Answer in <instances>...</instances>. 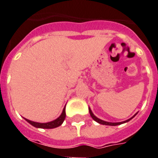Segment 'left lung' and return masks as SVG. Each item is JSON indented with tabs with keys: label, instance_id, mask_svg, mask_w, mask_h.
Wrapping results in <instances>:
<instances>
[{
	"label": "left lung",
	"instance_id": "obj_1",
	"mask_svg": "<svg viewBox=\"0 0 158 158\" xmlns=\"http://www.w3.org/2000/svg\"><path fill=\"white\" fill-rule=\"evenodd\" d=\"M89 114H90V116L92 117V118H93L94 120L96 121V122H98V123H101V124H103V125H110V126H116V125L122 124V123H127V122H128L129 120H131V118H133V117L135 115H135H134V116L132 117V118H129V119H127V120H126V121H123V122H119V123H110V122H106V121L102 120V119H100V118H97V117L95 116L94 114L93 113H92V111H91V110H90V109H89Z\"/></svg>",
	"mask_w": 158,
	"mask_h": 158
}]
</instances>
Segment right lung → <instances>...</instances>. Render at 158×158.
Instances as JSON below:
<instances>
[{
    "label": "right lung",
    "mask_w": 158,
    "mask_h": 158,
    "mask_svg": "<svg viewBox=\"0 0 158 158\" xmlns=\"http://www.w3.org/2000/svg\"><path fill=\"white\" fill-rule=\"evenodd\" d=\"M65 116H66V114H65V107L64 108L63 112L62 114H60V116L57 118L56 120H53L52 122H49V123H36V122H33V121H31L29 119H27L25 118L26 120L29 123H31V125H33L34 127H40V128H47V129H50V128H55V127H57L59 126H60L62 123H63L64 120Z\"/></svg>",
    "instance_id": "1"
}]
</instances>
